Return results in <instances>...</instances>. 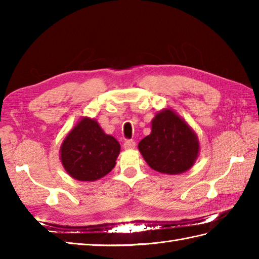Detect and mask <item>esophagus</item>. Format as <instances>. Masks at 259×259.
<instances>
[{"mask_svg":"<svg viewBox=\"0 0 259 259\" xmlns=\"http://www.w3.org/2000/svg\"><path fill=\"white\" fill-rule=\"evenodd\" d=\"M124 149H134L136 147V142L134 140H130V139H126L123 144Z\"/></svg>","mask_w":259,"mask_h":259,"instance_id":"34e87169","label":"esophagus"}]
</instances>
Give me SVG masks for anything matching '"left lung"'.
<instances>
[{
  "mask_svg": "<svg viewBox=\"0 0 259 259\" xmlns=\"http://www.w3.org/2000/svg\"><path fill=\"white\" fill-rule=\"evenodd\" d=\"M149 166L159 172L176 175L188 170L198 157L196 134L170 109L159 112L151 123V134L138 145Z\"/></svg>",
  "mask_w": 259,
  "mask_h": 259,
  "instance_id": "left-lung-1",
  "label": "left lung"
}]
</instances>
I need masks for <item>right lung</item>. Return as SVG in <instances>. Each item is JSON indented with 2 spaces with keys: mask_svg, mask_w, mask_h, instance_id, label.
Returning a JSON list of instances; mask_svg holds the SVG:
<instances>
[{
  "mask_svg": "<svg viewBox=\"0 0 259 259\" xmlns=\"http://www.w3.org/2000/svg\"><path fill=\"white\" fill-rule=\"evenodd\" d=\"M119 152V142L104 134L96 120L84 118L64 139L61 161L72 178L95 181L111 171Z\"/></svg>",
  "mask_w": 259,
  "mask_h": 259,
  "instance_id": "add662e5",
  "label": "right lung"
}]
</instances>
